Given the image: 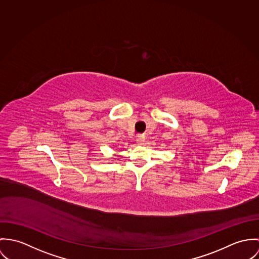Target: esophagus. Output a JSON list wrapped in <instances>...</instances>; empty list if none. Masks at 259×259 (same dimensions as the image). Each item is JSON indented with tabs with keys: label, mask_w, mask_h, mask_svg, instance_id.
Wrapping results in <instances>:
<instances>
[{
	"label": "esophagus",
	"mask_w": 259,
	"mask_h": 259,
	"mask_svg": "<svg viewBox=\"0 0 259 259\" xmlns=\"http://www.w3.org/2000/svg\"><path fill=\"white\" fill-rule=\"evenodd\" d=\"M136 142L138 144H140V145H142V144L145 142V137H144V136H138V137L136 138Z\"/></svg>",
	"instance_id": "34e87169"
}]
</instances>
